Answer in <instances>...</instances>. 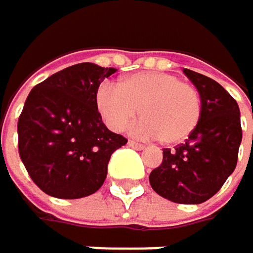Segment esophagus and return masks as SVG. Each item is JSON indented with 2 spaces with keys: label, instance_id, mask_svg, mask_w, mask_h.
I'll return each instance as SVG.
<instances>
[{
  "label": "esophagus",
  "instance_id": "34e87169",
  "mask_svg": "<svg viewBox=\"0 0 253 253\" xmlns=\"http://www.w3.org/2000/svg\"><path fill=\"white\" fill-rule=\"evenodd\" d=\"M128 146L136 148V149H143V148H145L142 143H139V142H136V140H128Z\"/></svg>",
  "mask_w": 253,
  "mask_h": 253
}]
</instances>
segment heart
I'll return each instance as SVG.
<instances>
[{
  "mask_svg": "<svg viewBox=\"0 0 253 253\" xmlns=\"http://www.w3.org/2000/svg\"><path fill=\"white\" fill-rule=\"evenodd\" d=\"M96 108L113 131H124L140 113L143 119L136 131L142 136H157L165 145L185 142L202 119L199 90L163 72H139L117 85H102Z\"/></svg>",
  "mask_w": 253,
  "mask_h": 253,
  "instance_id": "b5f03b06",
  "label": "heart"
}]
</instances>
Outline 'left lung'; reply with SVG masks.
Segmentation results:
<instances>
[{"instance_id": "8db88e82", "label": "left lung", "mask_w": 253, "mask_h": 253, "mask_svg": "<svg viewBox=\"0 0 253 253\" xmlns=\"http://www.w3.org/2000/svg\"><path fill=\"white\" fill-rule=\"evenodd\" d=\"M202 97L199 126L149 174L151 188L174 203L199 205L215 195L237 167L241 122L237 100L205 75L183 68Z\"/></svg>"}]
</instances>
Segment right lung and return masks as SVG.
<instances>
[{"instance_id":"right-lung-1","label":"right lung","mask_w":253,"mask_h":253,"mask_svg":"<svg viewBox=\"0 0 253 253\" xmlns=\"http://www.w3.org/2000/svg\"><path fill=\"white\" fill-rule=\"evenodd\" d=\"M76 64L38 84L18 121L19 157L32 180L56 199L94 194L107 178L111 154L128 140L111 132L96 108L100 82L116 73Z\"/></svg>"}]
</instances>
